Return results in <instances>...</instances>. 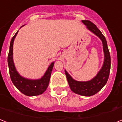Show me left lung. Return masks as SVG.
Segmentation results:
<instances>
[{
    "label": "left lung",
    "instance_id": "8db88e82",
    "mask_svg": "<svg viewBox=\"0 0 122 122\" xmlns=\"http://www.w3.org/2000/svg\"><path fill=\"white\" fill-rule=\"evenodd\" d=\"M82 22L86 26V28L89 31L92 32L94 34L99 37L102 42L103 51L104 55L102 67L93 79L88 81H76L72 78V76L67 73L66 70H65V73L67 76V81L70 88L73 92L81 96L91 97L98 92L106 84L110 71L111 60L106 38L101 33V31H100L99 29L91 21L82 20Z\"/></svg>",
    "mask_w": 122,
    "mask_h": 122
}]
</instances>
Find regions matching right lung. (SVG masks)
Returning <instances> with one entry per match:
<instances>
[{"label": "right lung", "mask_w": 122, "mask_h": 122, "mask_svg": "<svg viewBox=\"0 0 122 122\" xmlns=\"http://www.w3.org/2000/svg\"><path fill=\"white\" fill-rule=\"evenodd\" d=\"M18 32V31L12 38L10 44L9 53L8 55V65L11 80L17 89L19 90L24 94L29 97L37 96L43 94L46 91L47 88L48 87L50 76L54 65V62L50 64L45 74L40 79H30L24 78L22 76L20 75L17 71L13 61V43Z\"/></svg>", "instance_id": "1"}]
</instances>
